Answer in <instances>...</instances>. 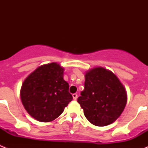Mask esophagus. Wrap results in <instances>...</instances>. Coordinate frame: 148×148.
I'll return each mask as SVG.
<instances>
[{"label":"esophagus","mask_w":148,"mask_h":148,"mask_svg":"<svg viewBox=\"0 0 148 148\" xmlns=\"http://www.w3.org/2000/svg\"><path fill=\"white\" fill-rule=\"evenodd\" d=\"M73 98L74 100H76L77 98H78V95H77L76 93H73Z\"/></svg>","instance_id":"obj_1"}]
</instances>
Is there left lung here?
<instances>
[{
	"label": "left lung",
	"mask_w": 148,
	"mask_h": 148,
	"mask_svg": "<svg viewBox=\"0 0 148 148\" xmlns=\"http://www.w3.org/2000/svg\"><path fill=\"white\" fill-rule=\"evenodd\" d=\"M84 114L95 126H107L120 116L127 103V94L111 71L96 67L85 74L84 90L78 98Z\"/></svg>",
	"instance_id": "obj_1"
}]
</instances>
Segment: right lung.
Wrapping results in <instances>:
<instances>
[{"mask_svg":"<svg viewBox=\"0 0 148 148\" xmlns=\"http://www.w3.org/2000/svg\"><path fill=\"white\" fill-rule=\"evenodd\" d=\"M63 73L59 64L51 63L38 67L23 82L21 90L22 104L38 121H53L73 100Z\"/></svg>","mask_w":148,"mask_h":148,"instance_id":"1","label":"right lung"}]
</instances>
